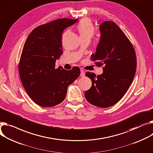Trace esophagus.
I'll return each instance as SVG.
<instances>
[{
	"label": "esophagus",
	"instance_id": "1",
	"mask_svg": "<svg viewBox=\"0 0 153 153\" xmlns=\"http://www.w3.org/2000/svg\"><path fill=\"white\" fill-rule=\"evenodd\" d=\"M80 76L81 77H84L85 76V73L84 71L82 70V69H80Z\"/></svg>",
	"mask_w": 153,
	"mask_h": 153
}]
</instances>
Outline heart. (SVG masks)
<instances>
[{
  "mask_svg": "<svg viewBox=\"0 0 153 153\" xmlns=\"http://www.w3.org/2000/svg\"><path fill=\"white\" fill-rule=\"evenodd\" d=\"M77 30L80 39H90L95 32V29L92 22L88 18H84L81 20L77 26Z\"/></svg>",
  "mask_w": 153,
  "mask_h": 153,
  "instance_id": "obj_1",
  "label": "heart"
}]
</instances>
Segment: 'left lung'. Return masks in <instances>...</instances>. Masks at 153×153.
Here are the masks:
<instances>
[{
  "label": "left lung",
  "instance_id": "obj_1",
  "mask_svg": "<svg viewBox=\"0 0 153 153\" xmlns=\"http://www.w3.org/2000/svg\"><path fill=\"white\" fill-rule=\"evenodd\" d=\"M100 30V42L91 58L98 61L97 66L105 65L103 73L97 77L86 73L92 84L85 97L90 104L105 108L115 105L126 93L136 73L137 58L133 45L114 22H103Z\"/></svg>",
  "mask_w": 153,
  "mask_h": 153
}]
</instances>
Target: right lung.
Listing matches in <instances>:
<instances>
[{
  "instance_id": "add662e5",
  "label": "right lung",
  "mask_w": 153,
  "mask_h": 153,
  "mask_svg": "<svg viewBox=\"0 0 153 153\" xmlns=\"http://www.w3.org/2000/svg\"><path fill=\"white\" fill-rule=\"evenodd\" d=\"M77 19H58L36 27L25 43L19 64V73L24 88L34 102L51 107L65 100L68 86L80 75V69L55 68L56 60L63 54V30Z\"/></svg>"
}]
</instances>
